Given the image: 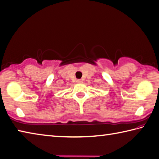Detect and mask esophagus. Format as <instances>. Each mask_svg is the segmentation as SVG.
I'll return each instance as SVG.
<instances>
[{"label":"esophagus","instance_id":"obj_1","mask_svg":"<svg viewBox=\"0 0 159 159\" xmlns=\"http://www.w3.org/2000/svg\"><path fill=\"white\" fill-rule=\"evenodd\" d=\"M76 83H83V80L81 79H77L76 80Z\"/></svg>","mask_w":159,"mask_h":159}]
</instances>
